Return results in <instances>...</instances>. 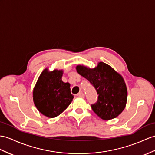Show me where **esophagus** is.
I'll return each mask as SVG.
<instances>
[{
	"label": "esophagus",
	"mask_w": 155,
	"mask_h": 155,
	"mask_svg": "<svg viewBox=\"0 0 155 155\" xmlns=\"http://www.w3.org/2000/svg\"><path fill=\"white\" fill-rule=\"evenodd\" d=\"M77 96L80 97H84L85 95H84V93H83L82 92H80V93H79L77 94Z\"/></svg>",
	"instance_id": "34e87169"
}]
</instances>
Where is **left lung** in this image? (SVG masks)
<instances>
[{"label": "left lung", "instance_id": "obj_1", "mask_svg": "<svg viewBox=\"0 0 155 155\" xmlns=\"http://www.w3.org/2000/svg\"><path fill=\"white\" fill-rule=\"evenodd\" d=\"M79 74L87 80L98 95L93 110L103 120L115 118L126 107L127 92L122 77L107 64L99 62L93 69L76 67Z\"/></svg>", "mask_w": 155, "mask_h": 155}]
</instances>
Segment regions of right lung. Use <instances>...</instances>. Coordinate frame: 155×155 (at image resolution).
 Instances as JSON below:
<instances>
[{"label": "right lung", "mask_w": 155, "mask_h": 155, "mask_svg": "<svg viewBox=\"0 0 155 155\" xmlns=\"http://www.w3.org/2000/svg\"><path fill=\"white\" fill-rule=\"evenodd\" d=\"M62 71L48 72L45 69L33 89V101L38 110L48 118H54L64 111L72 101L69 83L62 81Z\"/></svg>", "instance_id": "right-lung-1"}]
</instances>
